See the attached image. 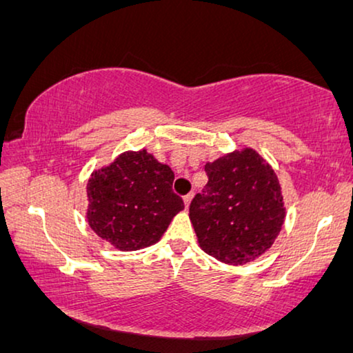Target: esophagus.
<instances>
[{"mask_svg":"<svg viewBox=\"0 0 353 353\" xmlns=\"http://www.w3.org/2000/svg\"><path fill=\"white\" fill-rule=\"evenodd\" d=\"M192 198H193V194H192V193H188V194H185V196H183V204H185V209H187L188 206H190Z\"/></svg>","mask_w":353,"mask_h":353,"instance_id":"1","label":"esophagus"}]
</instances>
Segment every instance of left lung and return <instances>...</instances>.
Wrapping results in <instances>:
<instances>
[{"label":"left lung","instance_id":"left-lung-1","mask_svg":"<svg viewBox=\"0 0 353 353\" xmlns=\"http://www.w3.org/2000/svg\"><path fill=\"white\" fill-rule=\"evenodd\" d=\"M209 181L190 204L201 250L227 265L265 254L285 222V203L272 166L252 147L208 161Z\"/></svg>","mask_w":353,"mask_h":353}]
</instances>
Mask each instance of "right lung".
<instances>
[{
	"instance_id": "add662e5",
	"label": "right lung",
	"mask_w": 353,
	"mask_h": 353,
	"mask_svg": "<svg viewBox=\"0 0 353 353\" xmlns=\"http://www.w3.org/2000/svg\"><path fill=\"white\" fill-rule=\"evenodd\" d=\"M174 172L145 149L126 150L94 170L87 182L85 219L114 249L159 243L183 201L172 192Z\"/></svg>"
}]
</instances>
